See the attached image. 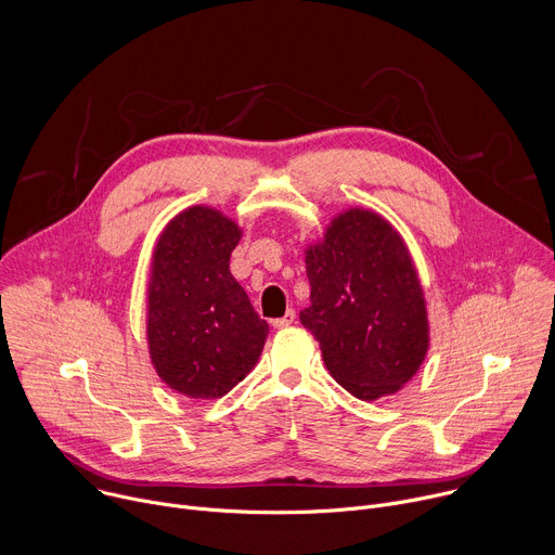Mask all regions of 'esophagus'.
<instances>
[{
	"label": "esophagus",
	"instance_id": "obj_1",
	"mask_svg": "<svg viewBox=\"0 0 555 555\" xmlns=\"http://www.w3.org/2000/svg\"><path fill=\"white\" fill-rule=\"evenodd\" d=\"M294 322H296V311H294V309H287L285 315H283V318H276L272 324H274V328H285V326H289V324H294Z\"/></svg>",
	"mask_w": 555,
	"mask_h": 555
}]
</instances>
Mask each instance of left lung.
I'll return each mask as SVG.
<instances>
[{"label": "left lung", "mask_w": 555, "mask_h": 555, "mask_svg": "<svg viewBox=\"0 0 555 555\" xmlns=\"http://www.w3.org/2000/svg\"><path fill=\"white\" fill-rule=\"evenodd\" d=\"M305 255L311 305L300 322L331 377L363 401L399 392L429 348L423 287L401 235L382 216L350 209Z\"/></svg>", "instance_id": "1"}]
</instances>
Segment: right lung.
Returning <instances> with one entry per match:
<instances>
[{"label": "right lung", "mask_w": 555, "mask_h": 555, "mask_svg": "<svg viewBox=\"0 0 555 555\" xmlns=\"http://www.w3.org/2000/svg\"><path fill=\"white\" fill-rule=\"evenodd\" d=\"M235 222L209 207L176 216L160 233L147 292V344L158 377L192 399H220L255 367L268 322L233 279Z\"/></svg>", "instance_id": "1"}]
</instances>
